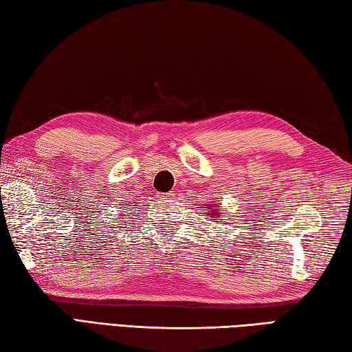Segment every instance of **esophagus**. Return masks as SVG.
I'll return each mask as SVG.
<instances>
[{
    "instance_id": "obj_1",
    "label": "esophagus",
    "mask_w": 352,
    "mask_h": 352,
    "mask_svg": "<svg viewBox=\"0 0 352 352\" xmlns=\"http://www.w3.org/2000/svg\"><path fill=\"white\" fill-rule=\"evenodd\" d=\"M175 195H177L175 190H170V192H168V194H163V199H172Z\"/></svg>"
}]
</instances>
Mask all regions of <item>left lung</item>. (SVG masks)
Here are the masks:
<instances>
[{
	"label": "left lung",
	"instance_id": "8db88e82",
	"mask_svg": "<svg viewBox=\"0 0 352 352\" xmlns=\"http://www.w3.org/2000/svg\"><path fill=\"white\" fill-rule=\"evenodd\" d=\"M203 212H204V217L212 218L210 221H213V219H218V218H224V217L221 215V210L217 209V204H209V206H206V208L203 209ZM215 223H217V221H215ZM218 223H224V221H223V219H219Z\"/></svg>",
	"mask_w": 352,
	"mask_h": 352
}]
</instances>
